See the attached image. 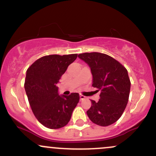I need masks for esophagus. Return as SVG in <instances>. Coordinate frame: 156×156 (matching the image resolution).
<instances>
[{
  "instance_id": "esophagus-1",
  "label": "esophagus",
  "mask_w": 156,
  "mask_h": 156,
  "mask_svg": "<svg viewBox=\"0 0 156 156\" xmlns=\"http://www.w3.org/2000/svg\"><path fill=\"white\" fill-rule=\"evenodd\" d=\"M84 99H85V96L80 94V101H83V100H84Z\"/></svg>"
}]
</instances>
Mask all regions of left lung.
<instances>
[{
    "label": "left lung",
    "instance_id": "1",
    "mask_svg": "<svg viewBox=\"0 0 156 156\" xmlns=\"http://www.w3.org/2000/svg\"><path fill=\"white\" fill-rule=\"evenodd\" d=\"M78 58L90 67L92 87L101 91L99 101L91 100L92 105L87 115L96 125L113 124L120 118L128 104L130 89L128 71L119 62L104 53H80Z\"/></svg>",
    "mask_w": 156,
    "mask_h": 156
}]
</instances>
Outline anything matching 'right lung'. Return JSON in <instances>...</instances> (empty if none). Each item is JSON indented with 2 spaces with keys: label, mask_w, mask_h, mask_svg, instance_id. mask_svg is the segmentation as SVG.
I'll return each mask as SVG.
<instances>
[{
  "label": "right lung",
  "mask_w": 156,
  "mask_h": 156,
  "mask_svg": "<svg viewBox=\"0 0 156 156\" xmlns=\"http://www.w3.org/2000/svg\"><path fill=\"white\" fill-rule=\"evenodd\" d=\"M78 54L49 55L27 69L25 90L34 114L46 128L58 129L70 120L79 101L78 93L59 95L56 84Z\"/></svg>",
  "instance_id": "add662e5"
}]
</instances>
